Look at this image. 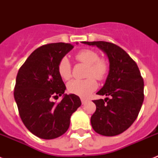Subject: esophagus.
<instances>
[{
	"label": "esophagus",
	"instance_id": "obj_1",
	"mask_svg": "<svg viewBox=\"0 0 158 158\" xmlns=\"http://www.w3.org/2000/svg\"><path fill=\"white\" fill-rule=\"evenodd\" d=\"M87 102H88V100H87V99L83 98H81V102H82V104H85Z\"/></svg>",
	"mask_w": 158,
	"mask_h": 158
}]
</instances>
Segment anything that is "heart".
<instances>
[{
    "instance_id": "heart-1",
    "label": "heart",
    "mask_w": 158,
    "mask_h": 158,
    "mask_svg": "<svg viewBox=\"0 0 158 158\" xmlns=\"http://www.w3.org/2000/svg\"><path fill=\"white\" fill-rule=\"evenodd\" d=\"M75 59L78 61L88 65L86 79H73L67 84L69 93L77 96L86 98L97 89L98 84L96 79H103L108 71L109 64L105 58L100 57L98 52L93 49H82L75 54ZM72 67L67 57L60 60L57 64V72L60 77L64 80H68L71 77ZM94 77V78L93 77Z\"/></svg>"
}]
</instances>
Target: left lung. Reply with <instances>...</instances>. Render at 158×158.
<instances>
[{
	"instance_id": "8db88e82",
	"label": "left lung",
	"mask_w": 158,
	"mask_h": 158,
	"mask_svg": "<svg viewBox=\"0 0 158 158\" xmlns=\"http://www.w3.org/2000/svg\"><path fill=\"white\" fill-rule=\"evenodd\" d=\"M97 46L107 55L110 70L104 86L97 94L105 99L94 100L96 110L91 116L92 127L98 134L115 136L135 122L144 99L143 79L136 62L112 43L83 42Z\"/></svg>"
}]
</instances>
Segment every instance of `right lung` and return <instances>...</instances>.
<instances>
[{
  "instance_id": "right-lung-1",
  "label": "right lung",
  "mask_w": 158,
  "mask_h": 158,
  "mask_svg": "<svg viewBox=\"0 0 158 158\" xmlns=\"http://www.w3.org/2000/svg\"><path fill=\"white\" fill-rule=\"evenodd\" d=\"M73 48L64 43L42 46L31 53L17 74L14 97L19 116L32 134L43 139L64 135L69 127L70 116L81 105L74 94H64L57 104L51 102L66 89L57 64Z\"/></svg>"
}]
</instances>
